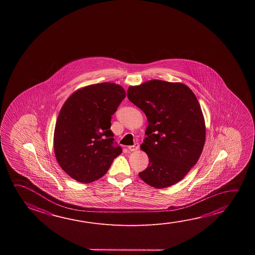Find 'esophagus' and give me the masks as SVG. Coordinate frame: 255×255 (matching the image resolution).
I'll return each instance as SVG.
<instances>
[{
    "mask_svg": "<svg viewBox=\"0 0 255 255\" xmlns=\"http://www.w3.org/2000/svg\"><path fill=\"white\" fill-rule=\"evenodd\" d=\"M138 148V143H135L134 145H132V146H128V149H129V151H136Z\"/></svg>",
    "mask_w": 255,
    "mask_h": 255,
    "instance_id": "1",
    "label": "esophagus"
}]
</instances>
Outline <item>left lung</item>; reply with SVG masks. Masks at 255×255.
<instances>
[{
	"label": "left lung",
	"instance_id": "8db88e82",
	"mask_svg": "<svg viewBox=\"0 0 255 255\" xmlns=\"http://www.w3.org/2000/svg\"><path fill=\"white\" fill-rule=\"evenodd\" d=\"M127 97L148 122L140 147L149 163L138 176L155 188L179 182L205 146V119L194 92L180 83L151 80L129 87Z\"/></svg>",
	"mask_w": 255,
	"mask_h": 255
}]
</instances>
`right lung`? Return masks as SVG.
Instances as JSON below:
<instances>
[{
    "mask_svg": "<svg viewBox=\"0 0 255 255\" xmlns=\"http://www.w3.org/2000/svg\"><path fill=\"white\" fill-rule=\"evenodd\" d=\"M126 96L120 85L102 83L80 89L63 105L55 126V155L73 179L83 183L100 179L121 154L110 127Z\"/></svg>",
    "mask_w": 255,
    "mask_h": 255,
    "instance_id": "add662e5",
    "label": "right lung"
}]
</instances>
